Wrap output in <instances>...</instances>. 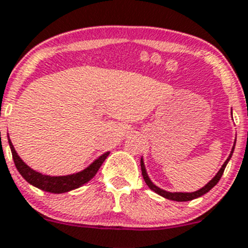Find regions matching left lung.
Wrapping results in <instances>:
<instances>
[{"instance_id": "1", "label": "left lung", "mask_w": 248, "mask_h": 248, "mask_svg": "<svg viewBox=\"0 0 248 248\" xmlns=\"http://www.w3.org/2000/svg\"><path fill=\"white\" fill-rule=\"evenodd\" d=\"M235 144H236V140L235 142H233V145H232V149H231L230 154H229L228 159L225 160V163L221 165L220 170L217 172V175H215L214 177H213L212 180H210L209 182H208L205 186H203L202 188L197 189V191L194 192H169V191H165V189L160 188V187H158L156 185H154L152 182V180L149 179V176H148V172L147 170H145V165H144V161H143V158L140 159V169H142V175H143V179H144L145 184L148 185V187H149L152 191H154L155 193L160 194L161 197L164 198H168V200H171V201H176V202H187V201H192V200H196V198L201 197V196H203V194H205L207 192H209L210 189L213 188V187L215 186V185L218 184L219 180H220V177L223 176V172L224 170H225L226 165H228L229 160L231 159V156H232V153H233V149H235Z\"/></svg>"}]
</instances>
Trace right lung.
<instances>
[{"instance_id":"right-lung-1","label":"right lung","mask_w":248,"mask_h":248,"mask_svg":"<svg viewBox=\"0 0 248 248\" xmlns=\"http://www.w3.org/2000/svg\"><path fill=\"white\" fill-rule=\"evenodd\" d=\"M8 143L9 148H11V152H12L13 161H15L16 164V168L19 171L20 175L24 177L25 181L29 182L30 185H33L34 187H38L39 189H43V191L45 192H50V193H64V192L76 189L78 188V187L85 185L87 182H89L93 177L95 176V173L98 172V170L100 169L101 164L105 161V159L108 158V155L110 154V152L104 153L103 155H100L98 159H95L88 168L79 171V172L71 173V175H64V176H50V175H44V173L35 171L34 169L28 166L17 154V152H16L15 147H13L9 137Z\"/></svg>"}]
</instances>
